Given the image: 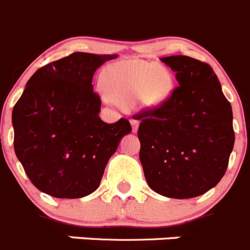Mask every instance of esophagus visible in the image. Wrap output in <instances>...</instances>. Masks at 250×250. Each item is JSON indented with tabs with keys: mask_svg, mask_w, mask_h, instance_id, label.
I'll return each mask as SVG.
<instances>
[{
	"mask_svg": "<svg viewBox=\"0 0 250 250\" xmlns=\"http://www.w3.org/2000/svg\"><path fill=\"white\" fill-rule=\"evenodd\" d=\"M130 125H132V130L134 133L137 132V130H138V125H139V121H138V118H132V120H130Z\"/></svg>",
	"mask_w": 250,
	"mask_h": 250,
	"instance_id": "esophagus-1",
	"label": "esophagus"
}]
</instances>
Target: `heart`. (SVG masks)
<instances>
[{
	"instance_id": "1",
	"label": "heart",
	"mask_w": 250,
	"mask_h": 250,
	"mask_svg": "<svg viewBox=\"0 0 250 250\" xmlns=\"http://www.w3.org/2000/svg\"><path fill=\"white\" fill-rule=\"evenodd\" d=\"M101 83L113 101L127 106L139 100L146 108L159 106L172 90V76L165 67L142 60L109 65L102 72Z\"/></svg>"
}]
</instances>
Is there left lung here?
Wrapping results in <instances>:
<instances>
[{"mask_svg":"<svg viewBox=\"0 0 250 250\" xmlns=\"http://www.w3.org/2000/svg\"><path fill=\"white\" fill-rule=\"evenodd\" d=\"M179 85L136 116L139 159L149 188L171 199L204 195L220 183L234 146L233 113L217 75L186 55L162 58Z\"/></svg>","mask_w":250,"mask_h":250,"instance_id":"8db88e82","label":"left lung"}]
</instances>
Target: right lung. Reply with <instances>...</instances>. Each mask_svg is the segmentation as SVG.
Wrapping results in <instances>:
<instances>
[{
	"instance_id": "1",
	"label": "right lung",
	"mask_w": 250,
	"mask_h": 250,
	"mask_svg": "<svg viewBox=\"0 0 250 250\" xmlns=\"http://www.w3.org/2000/svg\"><path fill=\"white\" fill-rule=\"evenodd\" d=\"M117 55L72 53L34 72L12 111L16 155L42 192L80 199L96 191L129 121L104 123L92 86L97 67Z\"/></svg>"
}]
</instances>
